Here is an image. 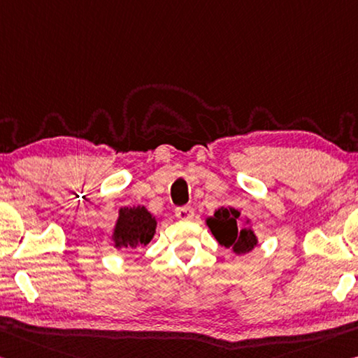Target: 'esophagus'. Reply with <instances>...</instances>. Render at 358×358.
I'll list each match as a JSON object with an SVG mask.
<instances>
[{
	"label": "esophagus",
	"instance_id": "obj_1",
	"mask_svg": "<svg viewBox=\"0 0 358 358\" xmlns=\"http://www.w3.org/2000/svg\"><path fill=\"white\" fill-rule=\"evenodd\" d=\"M175 217L181 221H191L194 218V208L192 207H177L175 208Z\"/></svg>",
	"mask_w": 358,
	"mask_h": 358
}]
</instances>
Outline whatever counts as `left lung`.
Segmentation results:
<instances>
[{
  "label": "left lung",
  "mask_w": 358,
  "mask_h": 358,
  "mask_svg": "<svg viewBox=\"0 0 358 358\" xmlns=\"http://www.w3.org/2000/svg\"><path fill=\"white\" fill-rule=\"evenodd\" d=\"M241 212L232 207H220L213 217L207 218V226L212 231L220 245L231 248L236 255H245L257 247L258 239L250 226L237 228ZM250 221L247 220V224Z\"/></svg>",
  "instance_id": "obj_1"
}]
</instances>
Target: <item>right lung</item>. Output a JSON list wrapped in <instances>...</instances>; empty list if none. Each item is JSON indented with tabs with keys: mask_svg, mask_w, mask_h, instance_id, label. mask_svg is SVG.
I'll list each match as a JSON object with an SVG mask.
<instances>
[{
	"mask_svg": "<svg viewBox=\"0 0 358 358\" xmlns=\"http://www.w3.org/2000/svg\"><path fill=\"white\" fill-rule=\"evenodd\" d=\"M157 221L145 206L119 208L113 242L116 248L145 247L156 234Z\"/></svg>",
	"mask_w": 358,
	"mask_h": 358,
	"instance_id": "add662e5",
	"label": "right lung"
}]
</instances>
